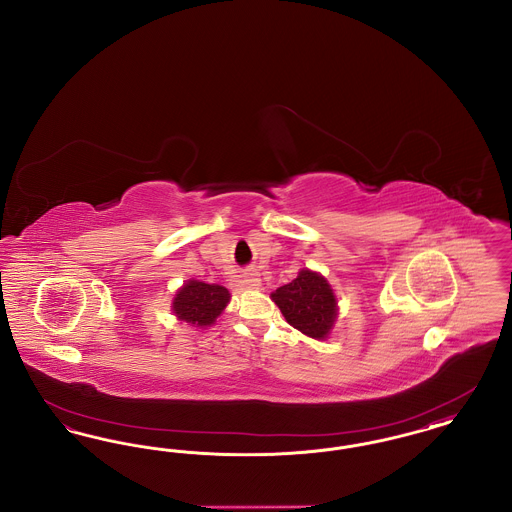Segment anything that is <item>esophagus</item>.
<instances>
[{
  "instance_id": "34e87169",
  "label": "esophagus",
  "mask_w": 512,
  "mask_h": 512,
  "mask_svg": "<svg viewBox=\"0 0 512 512\" xmlns=\"http://www.w3.org/2000/svg\"><path fill=\"white\" fill-rule=\"evenodd\" d=\"M242 286L249 288V290L259 288V286H261L259 274H257V272H245L244 276H242Z\"/></svg>"
}]
</instances>
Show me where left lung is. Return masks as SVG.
I'll return each instance as SVG.
<instances>
[{
  "label": "left lung",
  "mask_w": 512,
  "mask_h": 512,
  "mask_svg": "<svg viewBox=\"0 0 512 512\" xmlns=\"http://www.w3.org/2000/svg\"><path fill=\"white\" fill-rule=\"evenodd\" d=\"M270 297L293 328L315 340H324L338 317V301L330 284L309 268Z\"/></svg>",
  "instance_id": "1"
}]
</instances>
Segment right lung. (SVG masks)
Segmentation results:
<instances>
[{
    "label": "right lung",
    "mask_w": 512,
    "mask_h": 512,
    "mask_svg": "<svg viewBox=\"0 0 512 512\" xmlns=\"http://www.w3.org/2000/svg\"><path fill=\"white\" fill-rule=\"evenodd\" d=\"M230 301V293L219 284L188 280L172 301L174 315L192 326H211Z\"/></svg>",
    "instance_id": "1"
}]
</instances>
